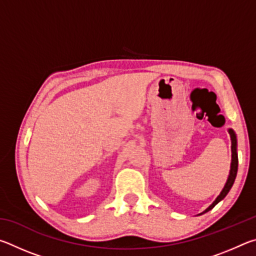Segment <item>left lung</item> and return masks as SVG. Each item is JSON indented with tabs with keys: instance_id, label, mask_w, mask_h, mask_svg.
Wrapping results in <instances>:
<instances>
[{
	"instance_id": "left-lung-1",
	"label": "left lung",
	"mask_w": 256,
	"mask_h": 256,
	"mask_svg": "<svg viewBox=\"0 0 256 256\" xmlns=\"http://www.w3.org/2000/svg\"><path fill=\"white\" fill-rule=\"evenodd\" d=\"M228 133L230 134V140H232V162H230V170H229V175H228V178L226 184H224V188L222 190V192L216 198V200L211 203V204L206 208V209L201 212L200 214H206V212L210 211L212 208H214L216 204H218V203L224 200V196H227L229 190H230L232 186L234 184V182H235L236 178V175H237V170H238V154H237V136H236V133L234 131L232 128H228Z\"/></svg>"
}]
</instances>
